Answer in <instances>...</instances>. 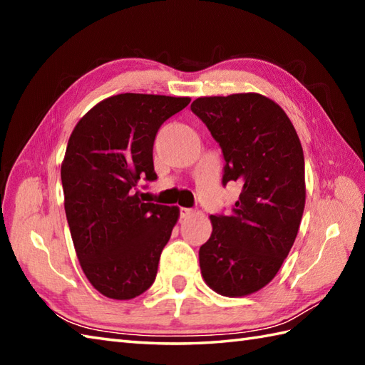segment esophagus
<instances>
[{
	"instance_id": "1",
	"label": "esophagus",
	"mask_w": 365,
	"mask_h": 365,
	"mask_svg": "<svg viewBox=\"0 0 365 365\" xmlns=\"http://www.w3.org/2000/svg\"><path fill=\"white\" fill-rule=\"evenodd\" d=\"M191 215H192L191 208H187V207L180 208V218H188V216H191Z\"/></svg>"
}]
</instances>
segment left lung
<instances>
[{"instance_id": "left-lung-1", "label": "left lung", "mask_w": 365, "mask_h": 365, "mask_svg": "<svg viewBox=\"0 0 365 365\" xmlns=\"http://www.w3.org/2000/svg\"><path fill=\"white\" fill-rule=\"evenodd\" d=\"M191 111L221 145L222 183L242 187L227 216H210L212 235L199 250L200 273L222 297H246L273 281L298 235L304 153L289 115L257 92L199 97Z\"/></svg>"}]
</instances>
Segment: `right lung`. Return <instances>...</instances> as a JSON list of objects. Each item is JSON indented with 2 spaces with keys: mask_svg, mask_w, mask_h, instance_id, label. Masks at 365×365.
Wrapping results in <instances>:
<instances>
[{
  "mask_svg": "<svg viewBox=\"0 0 365 365\" xmlns=\"http://www.w3.org/2000/svg\"><path fill=\"white\" fill-rule=\"evenodd\" d=\"M190 102L131 92L108 97L68 138L61 165L67 222L83 273L106 298H136L157 276L180 210L143 202L135 187L157 178V131Z\"/></svg>",
  "mask_w": 365,
  "mask_h": 365,
  "instance_id": "right-lung-1",
  "label": "right lung"
}]
</instances>
